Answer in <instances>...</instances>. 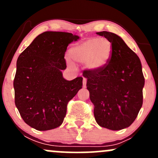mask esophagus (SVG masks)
Returning a JSON list of instances; mask_svg holds the SVG:
<instances>
[{
  "label": "esophagus",
  "mask_w": 158,
  "mask_h": 158,
  "mask_svg": "<svg viewBox=\"0 0 158 158\" xmlns=\"http://www.w3.org/2000/svg\"><path fill=\"white\" fill-rule=\"evenodd\" d=\"M83 88H85L86 87V84H87V79L86 78H83Z\"/></svg>",
  "instance_id": "esophagus-1"
}]
</instances>
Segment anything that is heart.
Returning <instances> with one entry per match:
<instances>
[{
  "instance_id": "1",
  "label": "heart",
  "mask_w": 158,
  "mask_h": 158,
  "mask_svg": "<svg viewBox=\"0 0 158 158\" xmlns=\"http://www.w3.org/2000/svg\"><path fill=\"white\" fill-rule=\"evenodd\" d=\"M111 52L112 44L109 40L92 38L72 48L70 55L73 61L85 63L88 69L97 70L108 63Z\"/></svg>"
}]
</instances>
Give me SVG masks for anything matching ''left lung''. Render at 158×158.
Returning <instances> with one entry per match:
<instances>
[{"mask_svg":"<svg viewBox=\"0 0 158 158\" xmlns=\"http://www.w3.org/2000/svg\"><path fill=\"white\" fill-rule=\"evenodd\" d=\"M97 34L111 43V56L103 68L85 70L83 77L87 79L98 125L117 131L131 126L142 107L145 84L142 65L119 36L107 31Z\"/></svg>","mask_w":158,"mask_h":158,"instance_id":"left-lung-1","label":"left lung"}]
</instances>
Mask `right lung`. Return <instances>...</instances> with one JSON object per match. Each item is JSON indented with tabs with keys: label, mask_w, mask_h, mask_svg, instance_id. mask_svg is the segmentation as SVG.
<instances>
[{
	"label": "right lung",
	"mask_w": 158,
	"mask_h": 158,
	"mask_svg": "<svg viewBox=\"0 0 158 158\" xmlns=\"http://www.w3.org/2000/svg\"><path fill=\"white\" fill-rule=\"evenodd\" d=\"M79 39L64 32L40 34L20 54L14 79L15 103L25 123L39 131L62 124L67 106L82 88V77L68 81L64 54L68 44Z\"/></svg>",
	"instance_id": "add662e5"
}]
</instances>
